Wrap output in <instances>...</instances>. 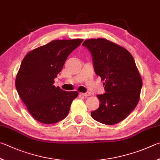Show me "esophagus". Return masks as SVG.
I'll use <instances>...</instances> for the list:
<instances>
[{"label": "esophagus", "mask_w": 160, "mask_h": 160, "mask_svg": "<svg viewBox=\"0 0 160 160\" xmlns=\"http://www.w3.org/2000/svg\"><path fill=\"white\" fill-rule=\"evenodd\" d=\"M80 95H82V96H83L85 97H88L91 96V93H89V92H86V93H80Z\"/></svg>", "instance_id": "obj_1"}]
</instances>
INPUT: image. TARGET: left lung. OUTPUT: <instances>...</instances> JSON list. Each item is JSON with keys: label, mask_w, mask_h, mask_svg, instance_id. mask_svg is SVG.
I'll list each match as a JSON object with an SVG mask.
<instances>
[{"label": "left lung", "mask_w": 160, "mask_h": 160, "mask_svg": "<svg viewBox=\"0 0 160 160\" xmlns=\"http://www.w3.org/2000/svg\"><path fill=\"white\" fill-rule=\"evenodd\" d=\"M82 46L91 52L96 74L105 81V93L97 96L100 106L91 117L102 124H116L139 101L142 82L135 61L127 49L107 39H88Z\"/></svg>", "instance_id": "obj_1"}]
</instances>
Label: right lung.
I'll return each instance as SVG.
<instances>
[{
    "instance_id": "right-lung-1",
    "label": "right lung",
    "mask_w": 160,
    "mask_h": 160,
    "mask_svg": "<svg viewBox=\"0 0 160 160\" xmlns=\"http://www.w3.org/2000/svg\"><path fill=\"white\" fill-rule=\"evenodd\" d=\"M83 39L55 40L27 53L17 74L15 86L29 112L43 124H55L67 116L77 91L53 85L67 57Z\"/></svg>"
}]
</instances>
